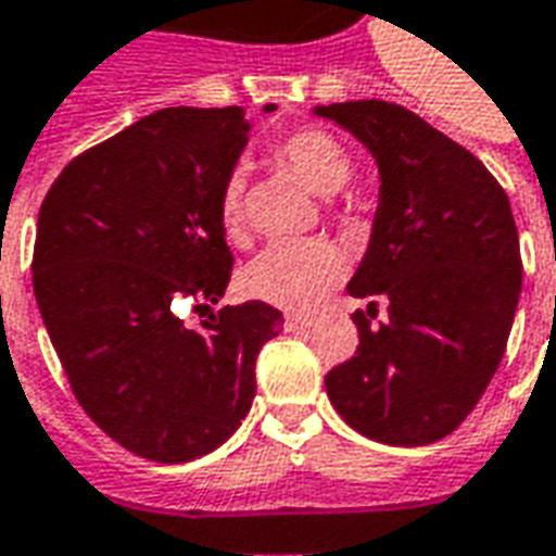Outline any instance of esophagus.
Returning <instances> with one entry per match:
<instances>
[{"instance_id": "1", "label": "esophagus", "mask_w": 556, "mask_h": 556, "mask_svg": "<svg viewBox=\"0 0 556 556\" xmlns=\"http://www.w3.org/2000/svg\"><path fill=\"white\" fill-rule=\"evenodd\" d=\"M287 329L293 332H302V329H311L314 326V314H287Z\"/></svg>"}]
</instances>
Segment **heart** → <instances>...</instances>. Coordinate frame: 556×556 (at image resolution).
Wrapping results in <instances>:
<instances>
[{
  "mask_svg": "<svg viewBox=\"0 0 556 556\" xmlns=\"http://www.w3.org/2000/svg\"><path fill=\"white\" fill-rule=\"evenodd\" d=\"M275 161L296 176L314 194H334L350 182L353 161L344 143L326 128L302 125L285 134L271 146ZM218 224L224 239H245V182L239 173H230L218 194ZM344 275V260L338 248L323 239L278 242L269 245L242 275L245 290L275 308L308 311L332 290Z\"/></svg>",
  "mask_w": 556,
  "mask_h": 556,
  "instance_id": "heart-1",
  "label": "heart"
}]
</instances>
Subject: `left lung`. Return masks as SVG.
<instances>
[{
	"label": "left lung",
	"mask_w": 556,
	"mask_h": 556,
	"mask_svg": "<svg viewBox=\"0 0 556 556\" xmlns=\"http://www.w3.org/2000/svg\"><path fill=\"white\" fill-rule=\"evenodd\" d=\"M371 149L380 206L348 285L356 356L326 374L341 419L389 446H428L458 428L491 383L521 293L509 197L482 161L392 101L317 108ZM390 317L374 324L376 305Z\"/></svg>",
	"instance_id": "8db88e82"
}]
</instances>
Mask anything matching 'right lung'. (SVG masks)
Instances as JSON below:
<instances>
[{
	"instance_id": "obj_1",
	"label": "right lung",
	"mask_w": 556,
	"mask_h": 556,
	"mask_svg": "<svg viewBox=\"0 0 556 556\" xmlns=\"http://www.w3.org/2000/svg\"><path fill=\"white\" fill-rule=\"evenodd\" d=\"M248 131L242 108L159 110L71 159L38 212L47 334L86 416L140 458L182 464L222 446L285 323L266 302L208 311L233 271L218 194ZM182 304L210 314L200 330Z\"/></svg>"
}]
</instances>
